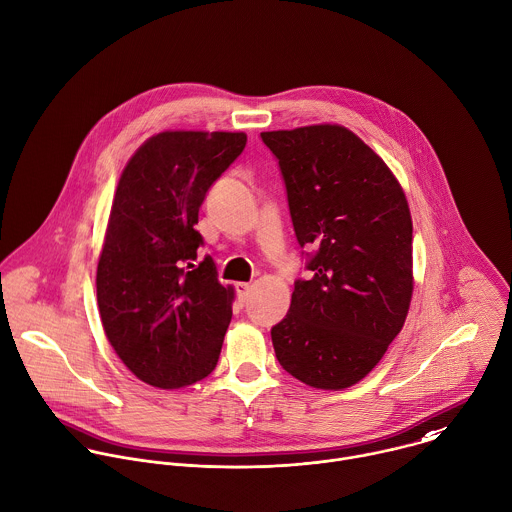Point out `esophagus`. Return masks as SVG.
I'll list each match as a JSON object with an SVG mask.
<instances>
[{
    "mask_svg": "<svg viewBox=\"0 0 512 512\" xmlns=\"http://www.w3.org/2000/svg\"><path fill=\"white\" fill-rule=\"evenodd\" d=\"M236 294H238L240 304H246L248 302V294H250V284L248 282H238L236 284Z\"/></svg>",
    "mask_w": 512,
    "mask_h": 512,
    "instance_id": "1",
    "label": "esophagus"
}]
</instances>
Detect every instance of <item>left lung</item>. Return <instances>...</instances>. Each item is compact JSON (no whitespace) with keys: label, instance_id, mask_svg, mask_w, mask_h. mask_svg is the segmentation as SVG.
I'll return each instance as SVG.
<instances>
[{"label":"left lung","instance_id":"1","mask_svg":"<svg viewBox=\"0 0 512 512\" xmlns=\"http://www.w3.org/2000/svg\"><path fill=\"white\" fill-rule=\"evenodd\" d=\"M276 156L308 278L272 326L280 366L308 386L362 380L402 330L412 298V220L384 160L342 126L262 132Z\"/></svg>","mask_w":512,"mask_h":512}]
</instances>
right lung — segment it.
Masks as SVG:
<instances>
[{"label":"right lung","instance_id":"right-lung-1","mask_svg":"<svg viewBox=\"0 0 512 512\" xmlns=\"http://www.w3.org/2000/svg\"><path fill=\"white\" fill-rule=\"evenodd\" d=\"M242 132H160L126 164L98 262V308L122 362L180 388L218 364L234 288L222 286L196 230L210 186L242 154Z\"/></svg>","mask_w":512,"mask_h":512}]
</instances>
